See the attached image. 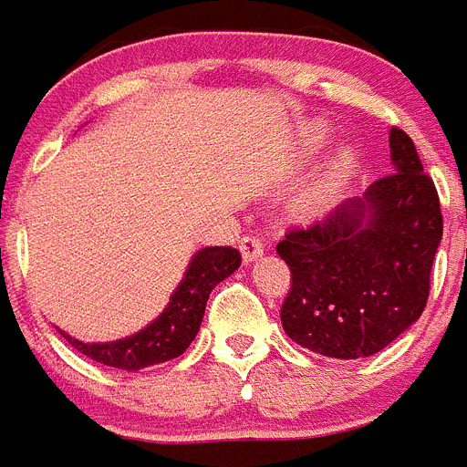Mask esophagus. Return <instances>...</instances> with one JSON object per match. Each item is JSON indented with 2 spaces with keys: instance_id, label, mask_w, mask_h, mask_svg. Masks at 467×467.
Returning a JSON list of instances; mask_svg holds the SVG:
<instances>
[{
  "instance_id": "esophagus-1",
  "label": "esophagus",
  "mask_w": 467,
  "mask_h": 467,
  "mask_svg": "<svg viewBox=\"0 0 467 467\" xmlns=\"http://www.w3.org/2000/svg\"><path fill=\"white\" fill-rule=\"evenodd\" d=\"M239 251H242L244 265H251L265 254V244L258 237H244L242 244H239Z\"/></svg>"
}]
</instances>
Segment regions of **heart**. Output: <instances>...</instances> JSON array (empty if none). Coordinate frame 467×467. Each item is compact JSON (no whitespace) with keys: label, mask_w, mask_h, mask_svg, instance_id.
Returning <instances> with one entry per match:
<instances>
[{"label":"heart","mask_w":467,"mask_h":467,"mask_svg":"<svg viewBox=\"0 0 467 467\" xmlns=\"http://www.w3.org/2000/svg\"><path fill=\"white\" fill-rule=\"evenodd\" d=\"M327 126L313 124L304 130L302 145L306 151H316L325 145ZM357 168V151L352 147L341 145L327 154L325 161L317 165L316 172L311 174V180L302 186L297 200H295V209H297L302 216H317V213L327 212L332 207L334 200L338 198L341 189L346 186V182L350 180V174Z\"/></svg>","instance_id":"heart-1"}]
</instances>
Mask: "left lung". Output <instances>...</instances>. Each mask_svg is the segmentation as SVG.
Segmentation results:
<instances>
[{"label":"left lung","mask_w":467,"mask_h":467,"mask_svg":"<svg viewBox=\"0 0 467 467\" xmlns=\"http://www.w3.org/2000/svg\"><path fill=\"white\" fill-rule=\"evenodd\" d=\"M389 151L394 172L276 246L293 272L283 329L322 357L378 355L420 320L429 299L442 239L438 191L400 129L389 130Z\"/></svg>","instance_id":"left-lung-1"}]
</instances>
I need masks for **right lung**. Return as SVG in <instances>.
<instances>
[{"label":"right lung","instance_id":"add662e5","mask_svg":"<svg viewBox=\"0 0 467 467\" xmlns=\"http://www.w3.org/2000/svg\"><path fill=\"white\" fill-rule=\"evenodd\" d=\"M242 265L237 248L230 246H204L195 251L189 260L180 285L170 295L168 306L159 317L142 327L140 332L130 337L106 343H87L71 337L64 329L55 327L78 352L87 355L99 364L121 368V371H140L147 366L163 364V361L180 357L198 337L202 325L204 306L213 287L233 276L234 269Z\"/></svg>","mask_w":467,"mask_h":467}]
</instances>
